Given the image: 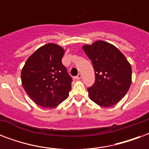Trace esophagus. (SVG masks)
I'll list each match as a JSON object with an SVG mask.
<instances>
[{
    "label": "esophagus",
    "mask_w": 149,
    "mask_h": 149,
    "mask_svg": "<svg viewBox=\"0 0 149 149\" xmlns=\"http://www.w3.org/2000/svg\"><path fill=\"white\" fill-rule=\"evenodd\" d=\"M82 78V74H80V73H79V74L77 75V77H76V79H81Z\"/></svg>",
    "instance_id": "34e87169"
}]
</instances>
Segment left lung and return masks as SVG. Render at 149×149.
<instances>
[{
    "mask_svg": "<svg viewBox=\"0 0 149 149\" xmlns=\"http://www.w3.org/2000/svg\"><path fill=\"white\" fill-rule=\"evenodd\" d=\"M92 62L95 82L88 87L89 97L104 107L120 101L132 84V67L125 56L114 45L97 41L83 47Z\"/></svg>",
    "mask_w": 149,
    "mask_h": 149,
    "instance_id": "obj_1",
    "label": "left lung"
}]
</instances>
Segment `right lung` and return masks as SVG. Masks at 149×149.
I'll use <instances>...</instances> for the list:
<instances>
[{
    "mask_svg": "<svg viewBox=\"0 0 149 149\" xmlns=\"http://www.w3.org/2000/svg\"><path fill=\"white\" fill-rule=\"evenodd\" d=\"M64 50L49 43L36 50L22 70V86L31 99L42 107H54L65 100L72 77L62 63Z\"/></svg>",
    "mask_w": 149,
    "mask_h": 149,
    "instance_id": "1",
    "label": "right lung"
}]
</instances>
